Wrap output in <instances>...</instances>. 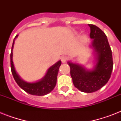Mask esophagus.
Wrapping results in <instances>:
<instances>
[{
    "instance_id": "1",
    "label": "esophagus",
    "mask_w": 121,
    "mask_h": 121,
    "mask_svg": "<svg viewBox=\"0 0 121 121\" xmlns=\"http://www.w3.org/2000/svg\"><path fill=\"white\" fill-rule=\"evenodd\" d=\"M61 60L63 63H65L66 61L68 60V57L66 56H63L61 58Z\"/></svg>"
}]
</instances>
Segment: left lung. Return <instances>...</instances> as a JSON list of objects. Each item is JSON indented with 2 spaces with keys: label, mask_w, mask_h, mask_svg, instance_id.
I'll return each instance as SVG.
<instances>
[{
  "label": "left lung",
  "mask_w": 121,
  "mask_h": 121,
  "mask_svg": "<svg viewBox=\"0 0 121 121\" xmlns=\"http://www.w3.org/2000/svg\"><path fill=\"white\" fill-rule=\"evenodd\" d=\"M92 46L97 53V63L93 70H86L79 65L68 62L70 75L76 88L81 92L92 93L105 85L111 77L113 68L111 48L107 36L99 27L88 24Z\"/></svg>",
  "instance_id": "1"
}]
</instances>
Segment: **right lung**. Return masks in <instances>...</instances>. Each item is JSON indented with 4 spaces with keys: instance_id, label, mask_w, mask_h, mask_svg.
<instances>
[{
    "instance_id": "1",
    "label": "right lung",
    "mask_w": 121,
    "mask_h": 121,
    "mask_svg": "<svg viewBox=\"0 0 121 121\" xmlns=\"http://www.w3.org/2000/svg\"><path fill=\"white\" fill-rule=\"evenodd\" d=\"M17 37V35H16L14 39ZM14 39L12 43V51L10 53V68L13 77L16 83L22 90L31 95L42 96L49 94V92H51L54 89L56 83L57 75L58 73L59 68L61 64V61H59L54 65L51 66L48 70L46 75L40 81L35 83L26 82L21 79L17 74L12 61V49L14 44Z\"/></svg>"
}]
</instances>
